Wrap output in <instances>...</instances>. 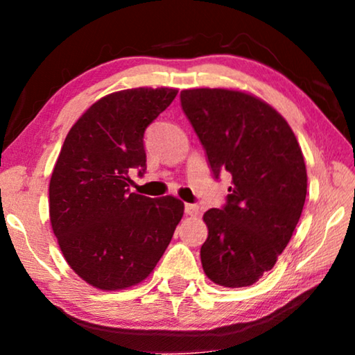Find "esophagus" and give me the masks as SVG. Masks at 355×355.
Segmentation results:
<instances>
[{"label": "esophagus", "mask_w": 355, "mask_h": 355, "mask_svg": "<svg viewBox=\"0 0 355 355\" xmlns=\"http://www.w3.org/2000/svg\"><path fill=\"white\" fill-rule=\"evenodd\" d=\"M186 215L187 216H197L198 215V207L193 205V203H186Z\"/></svg>", "instance_id": "1"}]
</instances>
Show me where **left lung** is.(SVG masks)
Instances as JSON below:
<instances>
[{
    "label": "left lung",
    "instance_id": "8db88e82",
    "mask_svg": "<svg viewBox=\"0 0 355 355\" xmlns=\"http://www.w3.org/2000/svg\"><path fill=\"white\" fill-rule=\"evenodd\" d=\"M181 105L215 178L232 176L226 205L203 215V271L225 288L252 286L273 268L299 223L307 196L302 150L283 116L245 92L189 89Z\"/></svg>",
    "mask_w": 355,
    "mask_h": 355
}]
</instances>
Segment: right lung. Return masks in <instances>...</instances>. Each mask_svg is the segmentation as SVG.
Instances as JSON below:
<instances>
[{
  "label": "right lung",
  "instance_id": "add662e5",
  "mask_svg": "<svg viewBox=\"0 0 355 355\" xmlns=\"http://www.w3.org/2000/svg\"><path fill=\"white\" fill-rule=\"evenodd\" d=\"M178 90L128 89L95 101L72 125L53 168L50 221L76 275L101 291L152 273L184 215L173 196L129 192V173L147 169L144 134Z\"/></svg>",
  "mask_w": 355,
  "mask_h": 355
}]
</instances>
